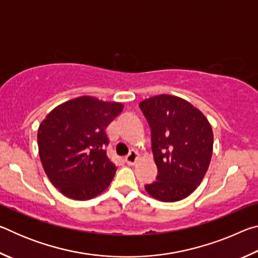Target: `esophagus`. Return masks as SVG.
I'll list each match as a JSON object with an SVG mask.
<instances>
[{
	"label": "esophagus",
	"mask_w": 258,
	"mask_h": 258,
	"mask_svg": "<svg viewBox=\"0 0 258 258\" xmlns=\"http://www.w3.org/2000/svg\"><path fill=\"white\" fill-rule=\"evenodd\" d=\"M138 157H139V154L137 151H134V150H132L130 152V154L125 157V161H126V164L127 165H134L135 164V161H137V159H138Z\"/></svg>",
	"instance_id": "obj_1"
}]
</instances>
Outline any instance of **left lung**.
Wrapping results in <instances>:
<instances>
[{"mask_svg": "<svg viewBox=\"0 0 258 258\" xmlns=\"http://www.w3.org/2000/svg\"><path fill=\"white\" fill-rule=\"evenodd\" d=\"M151 131V149L158 168L156 181L145 187L157 200L186 198L202 183L213 154V131L190 102L161 94L140 102Z\"/></svg>", "mask_w": 258, "mask_h": 258, "instance_id": "left-lung-1", "label": "left lung"}]
</instances>
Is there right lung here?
Returning a JSON list of instances; mask_svg holds the SVG:
<instances>
[{
    "mask_svg": "<svg viewBox=\"0 0 258 258\" xmlns=\"http://www.w3.org/2000/svg\"><path fill=\"white\" fill-rule=\"evenodd\" d=\"M123 108L81 97L54 108L41 123L37 143L43 168L66 197L94 198L111 183L116 165L107 156L106 128Z\"/></svg>",
    "mask_w": 258,
    "mask_h": 258,
    "instance_id": "1",
    "label": "right lung"
}]
</instances>
